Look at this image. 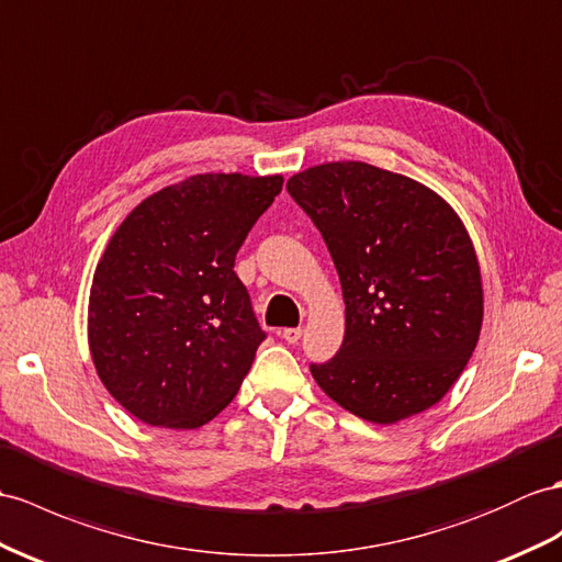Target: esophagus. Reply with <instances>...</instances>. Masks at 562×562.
<instances>
[{
  "label": "esophagus",
  "mask_w": 562,
  "mask_h": 562,
  "mask_svg": "<svg viewBox=\"0 0 562 562\" xmlns=\"http://www.w3.org/2000/svg\"><path fill=\"white\" fill-rule=\"evenodd\" d=\"M281 336H283L285 344L293 346V344H297L300 338H303V328H300V326H289V328H283Z\"/></svg>",
  "instance_id": "esophagus-1"
}]
</instances>
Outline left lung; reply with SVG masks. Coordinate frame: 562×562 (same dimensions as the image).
I'll list each match as a JSON object with an SVG mask.
<instances>
[{
  "instance_id": "1",
  "label": "left lung",
  "mask_w": 562,
  "mask_h": 562,
  "mask_svg": "<svg viewBox=\"0 0 562 562\" xmlns=\"http://www.w3.org/2000/svg\"><path fill=\"white\" fill-rule=\"evenodd\" d=\"M319 228L346 300V336L314 381L348 413L393 424L439 403L472 358L482 273L458 214L413 178L331 161L285 183Z\"/></svg>"
}]
</instances>
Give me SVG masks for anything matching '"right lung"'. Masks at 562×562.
<instances>
[{
	"label": "right lung",
	"instance_id": "1",
	"mask_svg": "<svg viewBox=\"0 0 562 562\" xmlns=\"http://www.w3.org/2000/svg\"><path fill=\"white\" fill-rule=\"evenodd\" d=\"M281 176L200 173L135 207L94 269L92 362L131 415L195 429L234 401L267 334L234 271Z\"/></svg>",
	"mask_w": 562,
	"mask_h": 562
}]
</instances>
